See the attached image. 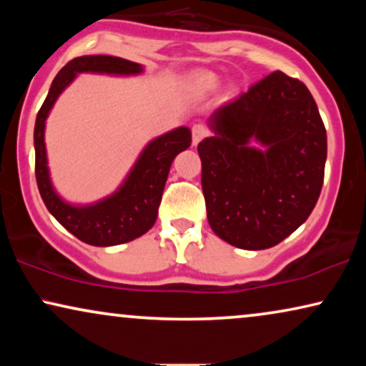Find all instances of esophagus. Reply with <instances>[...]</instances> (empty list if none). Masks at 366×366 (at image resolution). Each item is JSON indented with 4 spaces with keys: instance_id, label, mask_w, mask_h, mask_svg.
I'll list each match as a JSON object with an SVG mask.
<instances>
[{
    "instance_id": "obj_1",
    "label": "esophagus",
    "mask_w": 366,
    "mask_h": 366,
    "mask_svg": "<svg viewBox=\"0 0 366 366\" xmlns=\"http://www.w3.org/2000/svg\"><path fill=\"white\" fill-rule=\"evenodd\" d=\"M209 134V129L204 127V124H194L192 128V139H193V144H198L202 142L203 138H207Z\"/></svg>"
}]
</instances>
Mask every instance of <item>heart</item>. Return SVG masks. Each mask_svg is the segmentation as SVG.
I'll return each mask as SVG.
<instances>
[{"instance_id": "b5f03b06", "label": "heart", "mask_w": 366, "mask_h": 366, "mask_svg": "<svg viewBox=\"0 0 366 366\" xmlns=\"http://www.w3.org/2000/svg\"><path fill=\"white\" fill-rule=\"evenodd\" d=\"M189 84L197 93H208L218 86V78L209 71H199L193 74Z\"/></svg>"}]
</instances>
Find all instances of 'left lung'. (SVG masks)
I'll use <instances>...</instances> for the list:
<instances>
[{"mask_svg": "<svg viewBox=\"0 0 366 366\" xmlns=\"http://www.w3.org/2000/svg\"><path fill=\"white\" fill-rule=\"evenodd\" d=\"M198 144L209 227L243 249L272 248L307 222L323 187L327 129L308 88L273 71L209 117ZM252 139L267 147H248Z\"/></svg>", "mask_w": 366, "mask_h": 366, "instance_id": "1", "label": "left lung"}]
</instances>
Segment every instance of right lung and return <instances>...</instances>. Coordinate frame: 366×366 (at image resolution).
I'll return each instance as SVG.
<instances>
[{
    "label": "right lung",
    "mask_w": 366,
    "mask_h": 366,
    "mask_svg": "<svg viewBox=\"0 0 366 366\" xmlns=\"http://www.w3.org/2000/svg\"><path fill=\"white\" fill-rule=\"evenodd\" d=\"M83 71L137 74L142 71V66L118 56L94 54V56L74 58L59 69L34 123V152H36L34 174H36L39 194L48 212L69 233L93 247H113L139 238L157 222L169 167L178 153L189 148L192 132L188 128H177L153 139L144 148L127 182L113 197L83 208L64 203L54 193L48 177L44 122L59 93L73 81L76 73Z\"/></svg>",
    "instance_id": "add662e5"
}]
</instances>
